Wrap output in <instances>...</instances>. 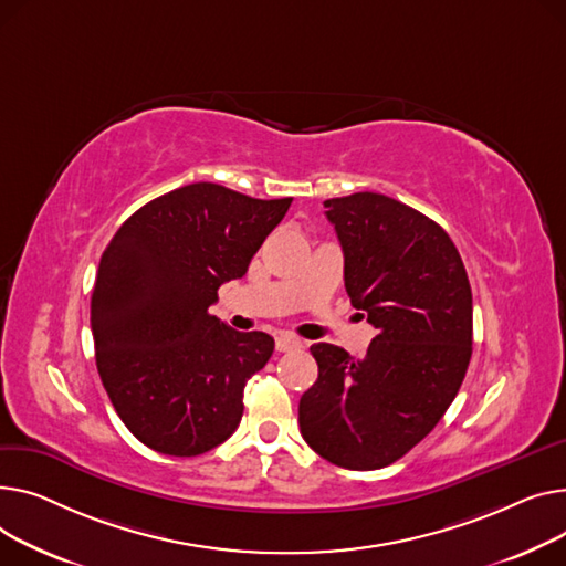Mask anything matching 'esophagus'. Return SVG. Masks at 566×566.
Listing matches in <instances>:
<instances>
[{
	"instance_id": "1",
	"label": "esophagus",
	"mask_w": 566,
	"mask_h": 566,
	"mask_svg": "<svg viewBox=\"0 0 566 566\" xmlns=\"http://www.w3.org/2000/svg\"><path fill=\"white\" fill-rule=\"evenodd\" d=\"M302 347H304V343L292 338V336H281V338H276V349H279V352H296V349H302Z\"/></svg>"
}]
</instances>
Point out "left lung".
<instances>
[{
	"mask_svg": "<svg viewBox=\"0 0 566 566\" xmlns=\"http://www.w3.org/2000/svg\"><path fill=\"white\" fill-rule=\"evenodd\" d=\"M352 306L377 328L363 358L317 343V381L298 400L306 443L349 471L418 446L452 405L473 354V294L448 232L384 193L324 201Z\"/></svg>",
	"mask_w": 566,
	"mask_h": 566,
	"instance_id": "left-lung-1",
	"label": "left lung"
}]
</instances>
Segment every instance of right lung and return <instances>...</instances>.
Here are the masks:
<instances>
[{"mask_svg": "<svg viewBox=\"0 0 566 566\" xmlns=\"http://www.w3.org/2000/svg\"><path fill=\"white\" fill-rule=\"evenodd\" d=\"M290 203L185 185L139 208L99 258L95 365L125 427L155 452L196 457L238 429L244 386L274 338L242 334L208 308L219 285L247 274Z\"/></svg>", "mask_w": 566, "mask_h": 566, "instance_id": "1", "label": "right lung"}]
</instances>
